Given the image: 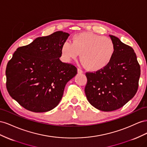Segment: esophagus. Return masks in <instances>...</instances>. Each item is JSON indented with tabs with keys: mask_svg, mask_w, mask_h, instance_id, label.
I'll return each instance as SVG.
<instances>
[{
	"mask_svg": "<svg viewBox=\"0 0 147 147\" xmlns=\"http://www.w3.org/2000/svg\"><path fill=\"white\" fill-rule=\"evenodd\" d=\"M78 73H79V74H82V73H83V71L82 69H81L78 68Z\"/></svg>",
	"mask_w": 147,
	"mask_h": 147,
	"instance_id": "34e87169",
	"label": "esophagus"
}]
</instances>
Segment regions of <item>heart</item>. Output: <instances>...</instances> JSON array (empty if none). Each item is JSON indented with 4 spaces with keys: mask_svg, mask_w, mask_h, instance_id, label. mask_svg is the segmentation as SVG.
Segmentation results:
<instances>
[{
    "mask_svg": "<svg viewBox=\"0 0 147 147\" xmlns=\"http://www.w3.org/2000/svg\"><path fill=\"white\" fill-rule=\"evenodd\" d=\"M61 51L62 57L68 61L76 59L81 53V60L86 68L90 71H98L110 62L115 54V46L107 37L87 32L75 35L73 42L65 40Z\"/></svg>",
    "mask_w": 147,
    "mask_h": 147,
    "instance_id": "b5f03b06",
    "label": "heart"
}]
</instances>
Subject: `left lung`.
Returning a JSON list of instances; mask_svg holds the SVG:
<instances>
[{
  "label": "left lung",
  "mask_w": 147,
  "mask_h": 147,
  "mask_svg": "<svg viewBox=\"0 0 147 147\" xmlns=\"http://www.w3.org/2000/svg\"><path fill=\"white\" fill-rule=\"evenodd\" d=\"M115 46L110 62L103 69L86 74L85 93L89 102L99 110L111 111L123 107L136 95L140 67L130 46L110 35Z\"/></svg>",
  "instance_id": "8db88e82"
}]
</instances>
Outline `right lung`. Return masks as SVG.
I'll use <instances>...</instances> for the list:
<instances>
[{
  "label": "right lung",
  "mask_w": 147,
  "mask_h": 147,
  "mask_svg": "<svg viewBox=\"0 0 147 147\" xmlns=\"http://www.w3.org/2000/svg\"><path fill=\"white\" fill-rule=\"evenodd\" d=\"M69 34L57 31L18 47L8 62L7 89L21 106L36 113L59 104L66 83L77 74L74 65L63 63L61 48Z\"/></svg>",
  "instance_id": "right-lung-1"
}]
</instances>
